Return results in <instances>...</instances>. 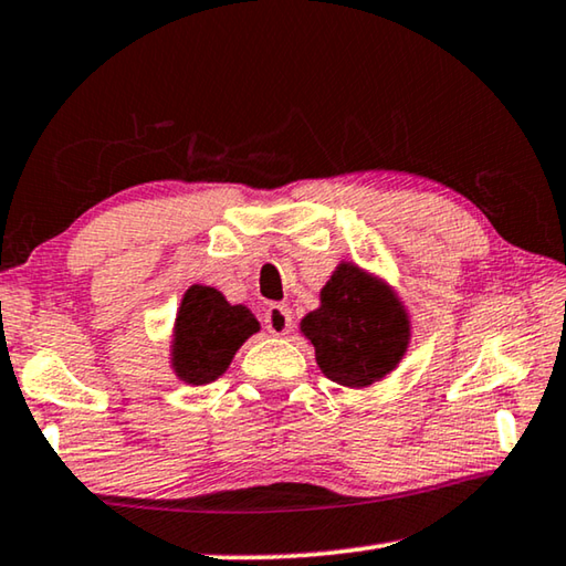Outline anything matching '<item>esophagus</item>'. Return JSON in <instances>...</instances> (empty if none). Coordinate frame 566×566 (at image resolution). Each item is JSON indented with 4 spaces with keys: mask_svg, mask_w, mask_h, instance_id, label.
Masks as SVG:
<instances>
[{
    "mask_svg": "<svg viewBox=\"0 0 566 566\" xmlns=\"http://www.w3.org/2000/svg\"><path fill=\"white\" fill-rule=\"evenodd\" d=\"M264 327L274 337H284V334H290L292 329V312L290 306L284 304H272L270 310L264 312Z\"/></svg>",
    "mask_w": 566,
    "mask_h": 566,
    "instance_id": "34e87169",
    "label": "esophagus"
}]
</instances>
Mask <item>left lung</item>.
<instances>
[{
    "label": "left lung",
    "mask_w": 566,
    "mask_h": 566,
    "mask_svg": "<svg viewBox=\"0 0 566 566\" xmlns=\"http://www.w3.org/2000/svg\"><path fill=\"white\" fill-rule=\"evenodd\" d=\"M322 375L347 389L385 379L407 354L411 322L405 304L379 276L342 262L322 286L319 306L300 322Z\"/></svg>",
    "instance_id": "1"
}]
</instances>
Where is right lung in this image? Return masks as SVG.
Masks as SVG:
<instances>
[{
  "mask_svg": "<svg viewBox=\"0 0 566 566\" xmlns=\"http://www.w3.org/2000/svg\"><path fill=\"white\" fill-rule=\"evenodd\" d=\"M260 332L244 304H229L214 286L191 284L171 329V369L187 385H209L224 375L237 349Z\"/></svg>",
  "mask_w": 566,
  "mask_h": 566,
  "instance_id": "add662e5",
  "label": "right lung"
}]
</instances>
